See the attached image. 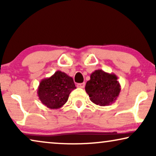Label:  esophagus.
<instances>
[{"label":"esophagus","mask_w":156,"mask_h":156,"mask_svg":"<svg viewBox=\"0 0 156 156\" xmlns=\"http://www.w3.org/2000/svg\"><path fill=\"white\" fill-rule=\"evenodd\" d=\"M77 87H79V88H84V87H85V83H81V84H77Z\"/></svg>","instance_id":"1"}]
</instances>
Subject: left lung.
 Listing matches in <instances>:
<instances>
[{
  "mask_svg": "<svg viewBox=\"0 0 156 156\" xmlns=\"http://www.w3.org/2000/svg\"><path fill=\"white\" fill-rule=\"evenodd\" d=\"M116 75L101 69H97L90 75L85 90L94 104L101 106L114 103L121 91V85Z\"/></svg>",
  "mask_w": 156,
  "mask_h": 156,
  "instance_id": "left-lung-1",
  "label": "left lung"
}]
</instances>
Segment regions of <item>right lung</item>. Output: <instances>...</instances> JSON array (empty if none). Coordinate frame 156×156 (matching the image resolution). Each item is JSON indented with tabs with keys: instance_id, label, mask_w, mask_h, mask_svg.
Wrapping results in <instances>:
<instances>
[{
	"instance_id": "right-lung-1",
	"label": "right lung",
	"mask_w": 156,
	"mask_h": 156,
	"mask_svg": "<svg viewBox=\"0 0 156 156\" xmlns=\"http://www.w3.org/2000/svg\"><path fill=\"white\" fill-rule=\"evenodd\" d=\"M74 89L76 87L72 77L65 72L57 71L50 77L41 80L37 95L42 104L51 109H57L65 104Z\"/></svg>"
}]
</instances>
